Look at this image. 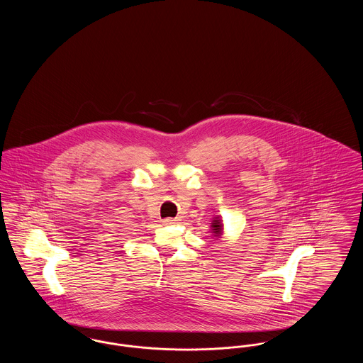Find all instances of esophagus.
Instances as JSON below:
<instances>
[{"instance_id":"1","label":"esophagus","mask_w":363,"mask_h":363,"mask_svg":"<svg viewBox=\"0 0 363 363\" xmlns=\"http://www.w3.org/2000/svg\"><path fill=\"white\" fill-rule=\"evenodd\" d=\"M177 222H178V219H172V218H167V219H164V220H163V225H175Z\"/></svg>"}]
</instances>
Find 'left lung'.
<instances>
[{"label":"left lung","instance_id":"1","mask_svg":"<svg viewBox=\"0 0 363 363\" xmlns=\"http://www.w3.org/2000/svg\"><path fill=\"white\" fill-rule=\"evenodd\" d=\"M211 227H212L213 237L219 238V237L223 234V223H222V220H220V218H219V216H216V218L212 220Z\"/></svg>","mask_w":363,"mask_h":363}]
</instances>
